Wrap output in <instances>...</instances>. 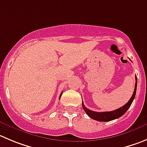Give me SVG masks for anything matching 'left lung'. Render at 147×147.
Wrapping results in <instances>:
<instances>
[{
	"instance_id": "obj_1",
	"label": "left lung",
	"mask_w": 147,
	"mask_h": 147,
	"mask_svg": "<svg viewBox=\"0 0 147 147\" xmlns=\"http://www.w3.org/2000/svg\"><path fill=\"white\" fill-rule=\"evenodd\" d=\"M136 84H135V89H134V93H133L132 97L129 100V101L123 105V107H120V108L115 110L113 111H109V112H94L92 110H89L86 108L84 105L83 102H82V107H83L85 113L88 115V116L90 117L92 119L95 120L97 121H101V122H107V121H113V120L117 119V118H120L122 115H123L125 113V112L128 110L130 106L132 104L133 101H134V98H135L136 93V88H137V77L136 76Z\"/></svg>"
}]
</instances>
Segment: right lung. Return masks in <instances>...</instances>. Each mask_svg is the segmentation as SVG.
I'll use <instances>...</instances> for the list:
<instances>
[{
  "instance_id": "add662e5",
  "label": "right lung",
  "mask_w": 147,
  "mask_h": 147,
  "mask_svg": "<svg viewBox=\"0 0 147 147\" xmlns=\"http://www.w3.org/2000/svg\"><path fill=\"white\" fill-rule=\"evenodd\" d=\"M61 95H62V93L61 94V95H60V99H61Z\"/></svg>"
}]
</instances>
